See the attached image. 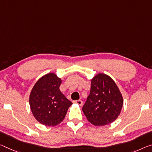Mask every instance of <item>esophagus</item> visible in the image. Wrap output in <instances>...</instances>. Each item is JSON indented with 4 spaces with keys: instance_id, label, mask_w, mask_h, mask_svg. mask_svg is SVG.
I'll return each instance as SVG.
<instances>
[{
    "instance_id": "esophagus-1",
    "label": "esophagus",
    "mask_w": 152,
    "mask_h": 152,
    "mask_svg": "<svg viewBox=\"0 0 152 152\" xmlns=\"http://www.w3.org/2000/svg\"><path fill=\"white\" fill-rule=\"evenodd\" d=\"M74 103H76V104H78L80 105V106H82L83 105V101L81 100H76V101H74Z\"/></svg>"
}]
</instances>
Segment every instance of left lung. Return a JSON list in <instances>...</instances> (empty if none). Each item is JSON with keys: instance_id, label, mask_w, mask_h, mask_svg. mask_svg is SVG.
<instances>
[{"instance_id": "obj_1", "label": "left lung", "mask_w": 152, "mask_h": 152, "mask_svg": "<svg viewBox=\"0 0 152 152\" xmlns=\"http://www.w3.org/2000/svg\"><path fill=\"white\" fill-rule=\"evenodd\" d=\"M90 94L83 107L84 114L91 124L102 126L118 118L123 106L118 86L110 76L99 73L91 79Z\"/></svg>"}]
</instances>
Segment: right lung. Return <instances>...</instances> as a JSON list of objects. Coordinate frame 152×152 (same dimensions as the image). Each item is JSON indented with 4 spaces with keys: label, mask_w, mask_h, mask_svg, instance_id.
<instances>
[{
    "label": "right lung",
    "mask_w": 152,
    "mask_h": 152,
    "mask_svg": "<svg viewBox=\"0 0 152 152\" xmlns=\"http://www.w3.org/2000/svg\"><path fill=\"white\" fill-rule=\"evenodd\" d=\"M61 78L48 73L37 80L29 97L30 110L35 119L45 126H55L66 117L72 103L59 90Z\"/></svg>",
    "instance_id": "right-lung-1"
}]
</instances>
